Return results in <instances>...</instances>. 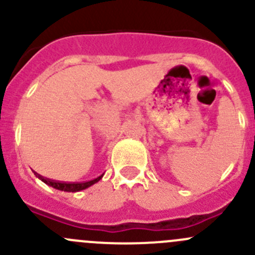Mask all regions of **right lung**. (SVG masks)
Listing matches in <instances>:
<instances>
[{"instance_id": "add662e5", "label": "right lung", "mask_w": 255, "mask_h": 255, "mask_svg": "<svg viewBox=\"0 0 255 255\" xmlns=\"http://www.w3.org/2000/svg\"><path fill=\"white\" fill-rule=\"evenodd\" d=\"M35 174H37V173H35ZM37 176L39 177V179L42 180L43 182H45V184L49 185V186L54 187V189H56V190H60V191H66V192H78V191H81V190L87 189V187H90L91 185L96 184L97 181H100V180L102 179V176H104V175L96 177V179H94V180H90V181H85V182L55 181V180L48 179V177L39 175V174H37Z\"/></svg>"}]
</instances>
